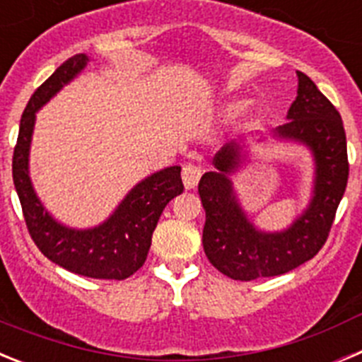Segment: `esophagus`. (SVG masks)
<instances>
[{
  "label": "esophagus",
  "mask_w": 362,
  "mask_h": 362,
  "mask_svg": "<svg viewBox=\"0 0 362 362\" xmlns=\"http://www.w3.org/2000/svg\"><path fill=\"white\" fill-rule=\"evenodd\" d=\"M181 177H183L185 188H187V190H192V188H196L197 183H199L201 168H197V166H194V165L183 166Z\"/></svg>",
  "instance_id": "esophagus-1"
}]
</instances>
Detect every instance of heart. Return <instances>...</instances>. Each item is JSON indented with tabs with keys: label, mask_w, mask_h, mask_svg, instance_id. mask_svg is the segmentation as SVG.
Masks as SVG:
<instances>
[{
	"label": "heart",
	"mask_w": 362,
	"mask_h": 362,
	"mask_svg": "<svg viewBox=\"0 0 362 362\" xmlns=\"http://www.w3.org/2000/svg\"><path fill=\"white\" fill-rule=\"evenodd\" d=\"M245 107L246 101H243V99H230V101H226V103L223 105L221 112H223L225 116H235V114H239Z\"/></svg>",
	"instance_id": "obj_1"
}]
</instances>
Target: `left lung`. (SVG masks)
<instances>
[{"label": "left lung", "instance_id": "1", "mask_svg": "<svg viewBox=\"0 0 362 362\" xmlns=\"http://www.w3.org/2000/svg\"><path fill=\"white\" fill-rule=\"evenodd\" d=\"M297 98L286 114V123L272 134L276 141L306 146L313 159L312 197L290 226L276 232L261 230L241 206L232 175L248 161L245 141L223 146L212 159L216 170L206 172L199 181L206 212L204 254L221 274L235 281L281 276L310 261L326 243L346 190L343 119L306 74L297 70Z\"/></svg>", "mask_w": 362, "mask_h": 362}]
</instances>
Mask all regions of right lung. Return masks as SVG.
Listing matches in <instances>:
<instances>
[{
	"instance_id": "add662e5",
	"label": "right lung",
	"mask_w": 362,
	"mask_h": 362,
	"mask_svg": "<svg viewBox=\"0 0 362 362\" xmlns=\"http://www.w3.org/2000/svg\"><path fill=\"white\" fill-rule=\"evenodd\" d=\"M90 57L76 54L66 59L32 94L19 123L12 158V177L30 238L41 254L65 270L94 279H127L143 267L152 233L163 210L183 192L181 166H166L136 185L116 210L92 228H72L56 219L37 197L28 174L36 112L88 65Z\"/></svg>"
}]
</instances>
